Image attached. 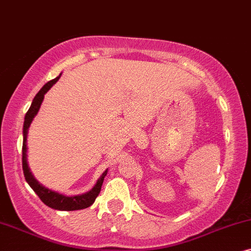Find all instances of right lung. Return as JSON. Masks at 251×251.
Instances as JSON below:
<instances>
[{"label": "right lung", "mask_w": 251, "mask_h": 251, "mask_svg": "<svg viewBox=\"0 0 251 251\" xmlns=\"http://www.w3.org/2000/svg\"><path fill=\"white\" fill-rule=\"evenodd\" d=\"M59 76H61V75H59L57 78L50 80V81L47 82L46 85L40 89V92L35 95L34 100H33L28 111L26 112L24 128H23V136H24V139H23V171H24V176L26 181H27L28 185L31 186V188L34 190L36 195L39 196L40 200H41L46 205H48L49 208L51 209L61 210V211H73V210L86 209L94 203L95 199L98 198L100 192H101L103 180L105 178L108 170H105V171L103 172V175L100 176V179L98 180V182H96V185L93 187L92 190H89V192H87L85 194H81V195L66 196L63 195V194H59L57 192H53V190L46 188L45 186H42L41 183L33 176L32 172L29 171L27 164V153H26V151H27V143H26V141H27V132L29 125H31L33 118H34L35 115L39 111L40 106H41L45 94L51 88L53 83L57 82Z\"/></svg>", "instance_id": "right-lung-1"}]
</instances>
